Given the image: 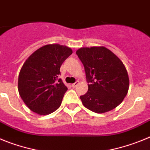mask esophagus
<instances>
[{
    "mask_svg": "<svg viewBox=\"0 0 150 150\" xmlns=\"http://www.w3.org/2000/svg\"><path fill=\"white\" fill-rule=\"evenodd\" d=\"M79 81H76V83H73V84H72V86H72V87H73V88H76V86H77V85H78V84H79Z\"/></svg>",
    "mask_w": 150,
    "mask_h": 150,
    "instance_id": "esophagus-1",
    "label": "esophagus"
}]
</instances>
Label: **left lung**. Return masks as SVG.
Returning a JSON list of instances; mask_svg holds the SVG:
<instances>
[{
	"label": "left lung",
	"instance_id": "8db88e82",
	"mask_svg": "<svg viewBox=\"0 0 150 150\" xmlns=\"http://www.w3.org/2000/svg\"><path fill=\"white\" fill-rule=\"evenodd\" d=\"M84 66L88 89L80 96L87 109L103 113L120 105L129 88L126 68L113 52L104 46L83 47L76 52Z\"/></svg>",
	"mask_w": 150,
	"mask_h": 150
}]
</instances>
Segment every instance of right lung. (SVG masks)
<instances>
[{"label": "right lung", "instance_id": "1", "mask_svg": "<svg viewBox=\"0 0 150 150\" xmlns=\"http://www.w3.org/2000/svg\"><path fill=\"white\" fill-rule=\"evenodd\" d=\"M73 51L66 46L49 44L36 50L22 65L18 79V90L30 110L48 115L62 104L67 88L58 79L62 63Z\"/></svg>", "mask_w": 150, "mask_h": 150}]
</instances>
